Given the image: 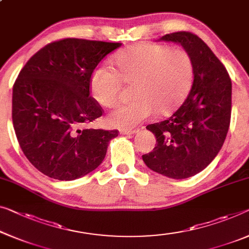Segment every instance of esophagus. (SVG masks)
Returning <instances> with one entry per match:
<instances>
[{"label":"esophagus","mask_w":249,"mask_h":249,"mask_svg":"<svg viewBox=\"0 0 249 249\" xmlns=\"http://www.w3.org/2000/svg\"><path fill=\"white\" fill-rule=\"evenodd\" d=\"M140 129L139 128H121L120 133L122 135H129V134H134V133H137Z\"/></svg>","instance_id":"1"}]
</instances>
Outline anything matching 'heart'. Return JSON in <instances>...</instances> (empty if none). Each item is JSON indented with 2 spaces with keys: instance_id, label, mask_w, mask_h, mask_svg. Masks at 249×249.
<instances>
[{
  "instance_id": "obj_1",
  "label": "heart",
  "mask_w": 249,
  "mask_h": 249,
  "mask_svg": "<svg viewBox=\"0 0 249 249\" xmlns=\"http://www.w3.org/2000/svg\"><path fill=\"white\" fill-rule=\"evenodd\" d=\"M115 70L98 66L91 72L89 88L102 106L116 103L122 86L134 84L135 101L120 104L109 113L110 125L133 127L151 117L172 113L187 97L194 83L195 65L187 50L153 42L127 48L114 59Z\"/></svg>"
}]
</instances>
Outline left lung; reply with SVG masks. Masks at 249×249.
Listing matches in <instances>:
<instances>
[{
    "instance_id": "left-lung-1",
    "label": "left lung",
    "mask_w": 249,
    "mask_h": 249,
    "mask_svg": "<svg viewBox=\"0 0 249 249\" xmlns=\"http://www.w3.org/2000/svg\"><path fill=\"white\" fill-rule=\"evenodd\" d=\"M160 40L180 43L190 53L194 83L172 116L146 126L158 143L142 158L155 172L185 179L206 169L225 142L231 116V79L216 54L195 33L173 32Z\"/></svg>"
}]
</instances>
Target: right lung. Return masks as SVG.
<instances>
[{"label":"right lung","mask_w":249,"mask_h":249,"mask_svg":"<svg viewBox=\"0 0 249 249\" xmlns=\"http://www.w3.org/2000/svg\"><path fill=\"white\" fill-rule=\"evenodd\" d=\"M120 42L65 38L29 59L13 85L12 121L30 163L53 179L75 180L103 162L117 129L87 128L104 109L89 79Z\"/></svg>","instance_id":"1"}]
</instances>
